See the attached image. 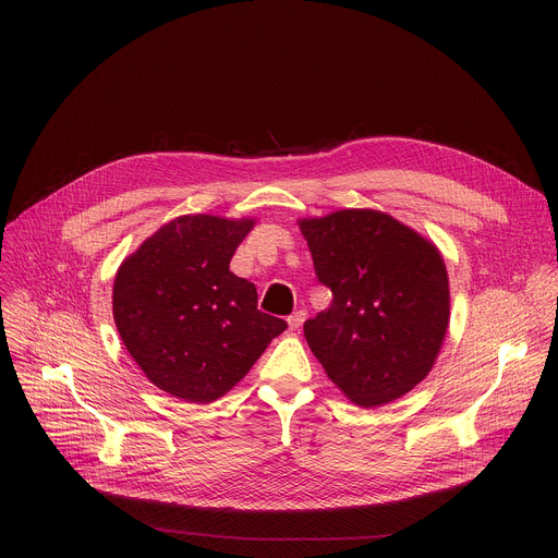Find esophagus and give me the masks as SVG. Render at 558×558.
<instances>
[{
  "label": "esophagus",
  "mask_w": 558,
  "mask_h": 558,
  "mask_svg": "<svg viewBox=\"0 0 558 558\" xmlns=\"http://www.w3.org/2000/svg\"><path fill=\"white\" fill-rule=\"evenodd\" d=\"M304 320H306V313H304V311H295V313H291V315L287 317V323H289V329H291V331H298V329L304 325Z\"/></svg>",
  "instance_id": "34e87169"
}]
</instances>
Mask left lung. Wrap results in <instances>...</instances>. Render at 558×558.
I'll return each instance as SVG.
<instances>
[{"mask_svg":"<svg viewBox=\"0 0 558 558\" xmlns=\"http://www.w3.org/2000/svg\"><path fill=\"white\" fill-rule=\"evenodd\" d=\"M315 278L331 306L304 323V338L327 375L364 409L415 388L441 349L448 274L420 233L373 209L302 220Z\"/></svg>","mask_w":558,"mask_h":558,"instance_id":"left-lung-1","label":"left lung"}]
</instances>
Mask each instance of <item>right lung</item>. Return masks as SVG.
I'll list each match as a JSON object with an SVG mask.
<instances>
[{
  "label": "right lung",
  "mask_w": 558,
  "mask_h": 558,
  "mask_svg": "<svg viewBox=\"0 0 558 558\" xmlns=\"http://www.w3.org/2000/svg\"><path fill=\"white\" fill-rule=\"evenodd\" d=\"M254 220L181 216L119 269L112 311L119 336L147 379L207 404L241 381L287 329L258 311L254 282L229 271Z\"/></svg>",
  "instance_id": "obj_1"
}]
</instances>
